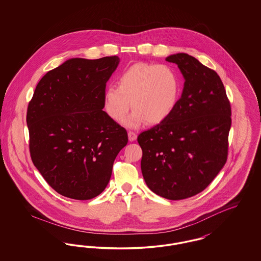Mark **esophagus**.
Returning <instances> with one entry per match:
<instances>
[{
  "label": "esophagus",
  "instance_id": "obj_1",
  "mask_svg": "<svg viewBox=\"0 0 261 261\" xmlns=\"http://www.w3.org/2000/svg\"><path fill=\"white\" fill-rule=\"evenodd\" d=\"M128 137H129V141H131V142L135 141V140L137 139L136 132H133V131H129V132H128Z\"/></svg>",
  "mask_w": 261,
  "mask_h": 261
}]
</instances>
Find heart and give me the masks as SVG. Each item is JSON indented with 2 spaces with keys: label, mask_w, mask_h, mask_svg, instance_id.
Returning <instances> with one entry per match:
<instances>
[{
  "label": "heart",
  "mask_w": 261,
  "mask_h": 261,
  "mask_svg": "<svg viewBox=\"0 0 261 261\" xmlns=\"http://www.w3.org/2000/svg\"><path fill=\"white\" fill-rule=\"evenodd\" d=\"M182 83L177 70L168 64L137 62L117 78V86L103 92V110L116 122H121L131 105L134 112L125 124L137 127L143 122L160 124L174 112L181 95Z\"/></svg>",
  "instance_id": "b5f03b06"
}]
</instances>
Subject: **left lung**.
<instances>
[{"label": "left lung", "instance_id": "obj_1", "mask_svg": "<svg viewBox=\"0 0 261 261\" xmlns=\"http://www.w3.org/2000/svg\"><path fill=\"white\" fill-rule=\"evenodd\" d=\"M165 61L176 63L185 78L182 96L166 120L137 140L146 184L164 199L179 200L202 192L227 162L231 105L213 69L183 53Z\"/></svg>", "mask_w": 261, "mask_h": 261}]
</instances>
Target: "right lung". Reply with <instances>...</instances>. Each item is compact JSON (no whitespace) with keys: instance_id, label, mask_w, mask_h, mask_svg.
Returning <instances> with one entry per match:
<instances>
[{"instance_id":"1","label":"right lung","mask_w":261,"mask_h":261,"mask_svg":"<svg viewBox=\"0 0 261 261\" xmlns=\"http://www.w3.org/2000/svg\"><path fill=\"white\" fill-rule=\"evenodd\" d=\"M118 63L116 56L70 59L42 77L28 103L31 160L63 197L99 196L128 143L126 129L102 111L106 84Z\"/></svg>"}]
</instances>
